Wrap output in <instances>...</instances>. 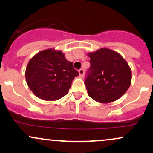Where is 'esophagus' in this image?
Masks as SVG:
<instances>
[{"instance_id": "obj_1", "label": "esophagus", "mask_w": 153, "mask_h": 153, "mask_svg": "<svg viewBox=\"0 0 153 153\" xmlns=\"http://www.w3.org/2000/svg\"><path fill=\"white\" fill-rule=\"evenodd\" d=\"M78 73H79V75L80 77H83L84 75V70H83V69H80L78 70Z\"/></svg>"}]
</instances>
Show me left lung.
<instances>
[{"label":"left lung","mask_w":153,"mask_h":153,"mask_svg":"<svg viewBox=\"0 0 153 153\" xmlns=\"http://www.w3.org/2000/svg\"><path fill=\"white\" fill-rule=\"evenodd\" d=\"M90 68L85 80L88 94L100 103L118 100L128 89L131 70L117 52L102 48L88 53Z\"/></svg>","instance_id":"obj_1"}]
</instances>
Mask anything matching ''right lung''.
Wrapping results in <instances>:
<instances>
[{"instance_id":"1","label":"right lung","mask_w":153,"mask_h":153,"mask_svg":"<svg viewBox=\"0 0 153 153\" xmlns=\"http://www.w3.org/2000/svg\"><path fill=\"white\" fill-rule=\"evenodd\" d=\"M78 75L62 51L53 48L38 52L30 60L25 71L30 90L46 101L59 100L68 94L73 80Z\"/></svg>"}]
</instances>
